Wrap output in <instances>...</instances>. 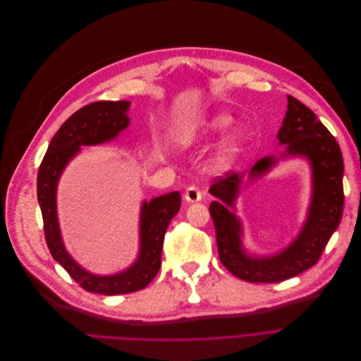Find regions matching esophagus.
<instances>
[{
    "label": "esophagus",
    "instance_id": "obj_1",
    "mask_svg": "<svg viewBox=\"0 0 361 361\" xmlns=\"http://www.w3.org/2000/svg\"><path fill=\"white\" fill-rule=\"evenodd\" d=\"M185 199H186L188 202H190V203L197 202V200L202 199V190H200L197 186L190 185V186L186 189V192H185Z\"/></svg>",
    "mask_w": 361,
    "mask_h": 361
}]
</instances>
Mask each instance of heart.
Masks as SVG:
<instances>
[{
	"label": "heart",
	"mask_w": 361,
	"mask_h": 361,
	"mask_svg": "<svg viewBox=\"0 0 361 361\" xmlns=\"http://www.w3.org/2000/svg\"><path fill=\"white\" fill-rule=\"evenodd\" d=\"M231 122H232V119H231L229 116H226V115H218V116L212 118V119L204 125L203 130H190V132H188L186 136H185V139H186L188 142H196V140H199V139H202V137H207V136L212 135V133L224 130L225 128L229 126ZM238 149H239V136H238V135H233V136H231V137L225 142V145L222 147V149H221V152H219V157H218V159H216V162H218L219 166L228 165V164L233 159V157L236 155Z\"/></svg>",
	"instance_id": "1"
}]
</instances>
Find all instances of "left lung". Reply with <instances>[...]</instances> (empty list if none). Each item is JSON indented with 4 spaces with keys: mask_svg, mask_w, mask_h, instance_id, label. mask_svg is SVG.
<instances>
[{
    "mask_svg": "<svg viewBox=\"0 0 361 361\" xmlns=\"http://www.w3.org/2000/svg\"><path fill=\"white\" fill-rule=\"evenodd\" d=\"M287 112L277 137L287 143V154L306 157L313 168V199L307 221L299 238L267 259L246 256L240 245V224L229 210L240 188V176H218L209 188L213 200L209 213L214 224L222 264L236 277L250 283H277L314 266L337 229L344 206L343 157L336 137L299 99L287 95ZM276 159L263 158L250 171V178L264 173Z\"/></svg>",
    "mask_w": 361,
    "mask_h": 361,
    "instance_id": "8db88e82",
    "label": "left lung"
}]
</instances>
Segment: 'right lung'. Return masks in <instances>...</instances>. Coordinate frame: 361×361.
<instances>
[{
	"label": "right lung",
	"instance_id": "obj_1",
	"mask_svg": "<svg viewBox=\"0 0 361 361\" xmlns=\"http://www.w3.org/2000/svg\"><path fill=\"white\" fill-rule=\"evenodd\" d=\"M128 101L91 102L72 114L49 142L39 165L37 195L44 221V233L52 257L84 290L105 296L133 293L154 280L161 269L166 229L180 209V193L171 192L143 203L140 214V255L128 270L114 276H95L84 270L65 252L55 209V190L61 172L82 145H98L123 130L129 119Z\"/></svg>",
	"mask_w": 361,
	"mask_h": 361
}]
</instances>
